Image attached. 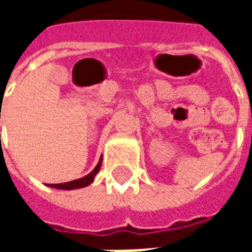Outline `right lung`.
Here are the masks:
<instances>
[{
	"label": "right lung",
	"mask_w": 252,
	"mask_h": 252,
	"mask_svg": "<svg viewBox=\"0 0 252 252\" xmlns=\"http://www.w3.org/2000/svg\"><path fill=\"white\" fill-rule=\"evenodd\" d=\"M101 162H102V158L99 159L98 164L94 167V170L88 174L86 177H83V178H79V180H74L70 181V182H64V184H50L48 186H51V188H55V189H62V190H72V189H79V188H85V186L90 185L92 182L94 181V177L95 174L98 173L99 167H101Z\"/></svg>",
	"instance_id": "1"
}]
</instances>
